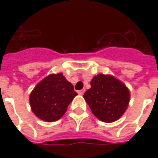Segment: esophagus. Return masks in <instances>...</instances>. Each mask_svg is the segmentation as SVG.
I'll list each match as a JSON object with an SVG mask.
<instances>
[{
	"mask_svg": "<svg viewBox=\"0 0 158 158\" xmlns=\"http://www.w3.org/2000/svg\"><path fill=\"white\" fill-rule=\"evenodd\" d=\"M85 91V89H80V90H78V93H79V95H83Z\"/></svg>",
	"mask_w": 158,
	"mask_h": 158,
	"instance_id": "1",
	"label": "esophagus"
}]
</instances>
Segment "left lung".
Masks as SVG:
<instances>
[{
  "mask_svg": "<svg viewBox=\"0 0 158 158\" xmlns=\"http://www.w3.org/2000/svg\"><path fill=\"white\" fill-rule=\"evenodd\" d=\"M90 89L84 98L97 118L112 123L120 118L129 102V89L124 84L112 75L98 74L90 81Z\"/></svg>",
  "mask_w": 158,
  "mask_h": 158,
  "instance_id": "8db88e82",
  "label": "left lung"
}]
</instances>
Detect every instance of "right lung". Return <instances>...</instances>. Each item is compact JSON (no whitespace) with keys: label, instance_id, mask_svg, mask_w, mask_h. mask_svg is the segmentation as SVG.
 Listing matches in <instances>:
<instances>
[{"label":"right lung","instance_id":"right-lung-1","mask_svg":"<svg viewBox=\"0 0 158 158\" xmlns=\"http://www.w3.org/2000/svg\"><path fill=\"white\" fill-rule=\"evenodd\" d=\"M78 94L62 73L50 74L35 87L29 96L32 112L45 122L58 120Z\"/></svg>","mask_w":158,"mask_h":158}]
</instances>
